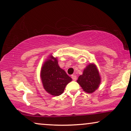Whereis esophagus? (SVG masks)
Wrapping results in <instances>:
<instances>
[{
  "instance_id": "esophagus-1",
  "label": "esophagus",
  "mask_w": 131,
  "mask_h": 131,
  "mask_svg": "<svg viewBox=\"0 0 131 131\" xmlns=\"http://www.w3.org/2000/svg\"><path fill=\"white\" fill-rule=\"evenodd\" d=\"M72 78L73 80H76V79H77V77L76 75H74V74H72Z\"/></svg>"
}]
</instances>
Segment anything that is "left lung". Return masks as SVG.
<instances>
[{
	"label": "left lung",
	"mask_w": 131,
	"mask_h": 131,
	"mask_svg": "<svg viewBox=\"0 0 131 131\" xmlns=\"http://www.w3.org/2000/svg\"><path fill=\"white\" fill-rule=\"evenodd\" d=\"M77 82L84 92L93 93L99 88L101 83V76L94 63H89L84 68L82 75L79 76Z\"/></svg>",
	"instance_id": "1"
}]
</instances>
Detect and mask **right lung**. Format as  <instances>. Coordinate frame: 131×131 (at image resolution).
Instances as JSON below:
<instances>
[{
	"label": "right lung",
	"instance_id": "right-lung-1",
	"mask_svg": "<svg viewBox=\"0 0 131 131\" xmlns=\"http://www.w3.org/2000/svg\"><path fill=\"white\" fill-rule=\"evenodd\" d=\"M40 77L45 90L54 96L62 94L66 85L72 80L65 70L60 68L57 58L52 55L43 62Z\"/></svg>",
	"mask_w": 131,
	"mask_h": 131
}]
</instances>
